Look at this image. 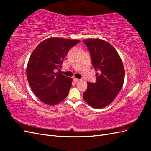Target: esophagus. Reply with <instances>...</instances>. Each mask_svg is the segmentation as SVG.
I'll list each match as a JSON object with an SVG mask.
<instances>
[{
	"instance_id": "1",
	"label": "esophagus",
	"mask_w": 151,
	"mask_h": 151,
	"mask_svg": "<svg viewBox=\"0 0 151 151\" xmlns=\"http://www.w3.org/2000/svg\"><path fill=\"white\" fill-rule=\"evenodd\" d=\"M79 81V79L76 78V77H74V78H73V81H74V83H77V82H78Z\"/></svg>"
}]
</instances>
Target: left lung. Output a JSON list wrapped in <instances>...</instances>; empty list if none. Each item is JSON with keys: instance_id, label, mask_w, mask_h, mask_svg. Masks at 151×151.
<instances>
[{"instance_id": "obj_1", "label": "left lung", "mask_w": 151, "mask_h": 151, "mask_svg": "<svg viewBox=\"0 0 151 151\" xmlns=\"http://www.w3.org/2000/svg\"><path fill=\"white\" fill-rule=\"evenodd\" d=\"M83 42L88 48L92 64L98 71L96 83H87L83 98L93 108H103L111 104L119 93L124 82V67L119 54L110 43L101 39Z\"/></svg>"}]
</instances>
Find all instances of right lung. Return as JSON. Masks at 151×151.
<instances>
[{
    "mask_svg": "<svg viewBox=\"0 0 151 151\" xmlns=\"http://www.w3.org/2000/svg\"><path fill=\"white\" fill-rule=\"evenodd\" d=\"M78 40L49 38L32 52L26 68L28 83L41 101L55 105L64 99L72 86V79L56 70L61 68L64 57Z\"/></svg>",
    "mask_w": 151,
    "mask_h": 151,
    "instance_id": "1",
    "label": "right lung"
}]
</instances>
